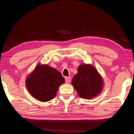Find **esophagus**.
<instances>
[{
    "label": "esophagus",
    "mask_w": 134,
    "mask_h": 134,
    "mask_svg": "<svg viewBox=\"0 0 134 134\" xmlns=\"http://www.w3.org/2000/svg\"><path fill=\"white\" fill-rule=\"evenodd\" d=\"M65 82L67 83H69L71 81V78L70 77H66L65 78Z\"/></svg>",
    "instance_id": "34e87169"
}]
</instances>
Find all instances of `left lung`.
<instances>
[{"instance_id":"left-lung-1","label":"left lung","mask_w":134,"mask_h":134,"mask_svg":"<svg viewBox=\"0 0 134 134\" xmlns=\"http://www.w3.org/2000/svg\"><path fill=\"white\" fill-rule=\"evenodd\" d=\"M103 84L102 76L90 64L79 65L77 74L72 80L78 96L83 99H92L98 96L103 90Z\"/></svg>"}]
</instances>
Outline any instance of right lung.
<instances>
[{
	"label": "right lung",
	"mask_w": 134,
	"mask_h": 134,
	"mask_svg": "<svg viewBox=\"0 0 134 134\" xmlns=\"http://www.w3.org/2000/svg\"><path fill=\"white\" fill-rule=\"evenodd\" d=\"M65 82L59 71L47 64H38L29 74L25 84L30 95L41 102H48L56 95L60 85Z\"/></svg>",
	"instance_id": "add662e5"
}]
</instances>
